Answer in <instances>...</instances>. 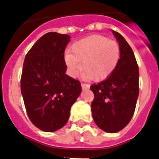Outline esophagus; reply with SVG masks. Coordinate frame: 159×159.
I'll return each mask as SVG.
<instances>
[{"instance_id": "34e87169", "label": "esophagus", "mask_w": 159, "mask_h": 159, "mask_svg": "<svg viewBox=\"0 0 159 159\" xmlns=\"http://www.w3.org/2000/svg\"><path fill=\"white\" fill-rule=\"evenodd\" d=\"M81 87H82L83 90H87L90 88V85L89 84H84V83H82V84H81Z\"/></svg>"}]
</instances>
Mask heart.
Returning <instances> with one entry per match:
<instances>
[{
    "label": "heart",
    "mask_w": 159,
    "mask_h": 159,
    "mask_svg": "<svg viewBox=\"0 0 159 159\" xmlns=\"http://www.w3.org/2000/svg\"><path fill=\"white\" fill-rule=\"evenodd\" d=\"M120 47L115 40L102 35H93L75 42L71 51L64 54L70 74L75 76L81 69L85 79L102 81L111 75L120 60Z\"/></svg>",
    "instance_id": "heart-1"
}]
</instances>
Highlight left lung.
<instances>
[{
    "instance_id": "8db88e82",
    "label": "left lung",
    "mask_w": 159,
    "mask_h": 159,
    "mask_svg": "<svg viewBox=\"0 0 159 159\" xmlns=\"http://www.w3.org/2000/svg\"><path fill=\"white\" fill-rule=\"evenodd\" d=\"M112 32L121 51L119 64L107 80L90 88L94 93V121L108 133H116L130 123L139 93V71L133 50L123 36Z\"/></svg>"
}]
</instances>
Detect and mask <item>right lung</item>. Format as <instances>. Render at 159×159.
Segmentation results:
<instances>
[{"label":"right lung","mask_w":159,"mask_h":159,"mask_svg":"<svg viewBox=\"0 0 159 159\" xmlns=\"http://www.w3.org/2000/svg\"><path fill=\"white\" fill-rule=\"evenodd\" d=\"M70 37L48 32L25 56L21 94L29 119L43 131H56L64 127L81 93L80 82L65 74L64 50Z\"/></svg>","instance_id":"add662e5"}]
</instances>
